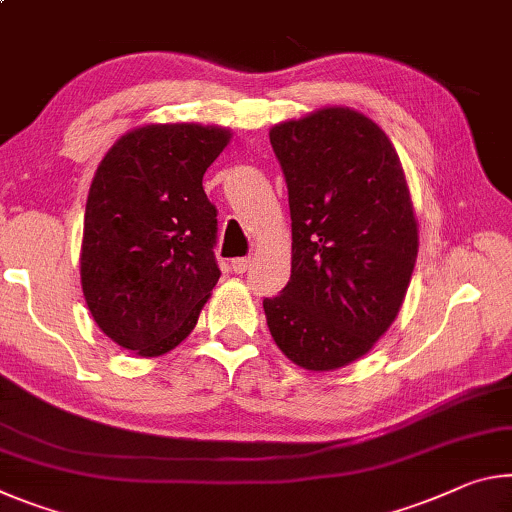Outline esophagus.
Wrapping results in <instances>:
<instances>
[{"mask_svg":"<svg viewBox=\"0 0 512 512\" xmlns=\"http://www.w3.org/2000/svg\"><path fill=\"white\" fill-rule=\"evenodd\" d=\"M248 269H250V257L232 259V271H234V273H246Z\"/></svg>","mask_w":512,"mask_h":512,"instance_id":"esophagus-1","label":"esophagus"}]
</instances>
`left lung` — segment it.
Masks as SVG:
<instances>
[{
    "mask_svg": "<svg viewBox=\"0 0 512 512\" xmlns=\"http://www.w3.org/2000/svg\"><path fill=\"white\" fill-rule=\"evenodd\" d=\"M291 214V278L264 298L266 323L298 367L362 358L401 310L417 221L392 141L344 107L271 129Z\"/></svg>",
    "mask_w": 512,
    "mask_h": 512,
    "instance_id": "left-lung-1",
    "label": "left lung"
}]
</instances>
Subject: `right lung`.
<instances>
[{
	"label": "right lung",
	"mask_w": 512,
	"mask_h": 512,
	"mask_svg": "<svg viewBox=\"0 0 512 512\" xmlns=\"http://www.w3.org/2000/svg\"><path fill=\"white\" fill-rule=\"evenodd\" d=\"M227 141L221 127L148 125L125 134L97 166L81 287L104 335L143 358L189 335L221 278L218 212L202 175Z\"/></svg>",
	"instance_id": "1"
}]
</instances>
